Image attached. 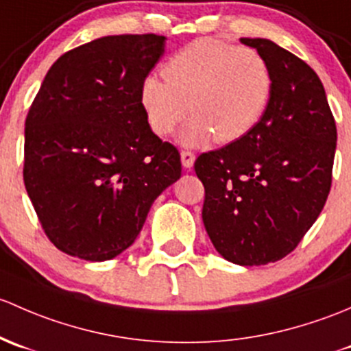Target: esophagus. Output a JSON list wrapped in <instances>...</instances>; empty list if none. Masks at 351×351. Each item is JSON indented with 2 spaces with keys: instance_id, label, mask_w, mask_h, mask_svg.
I'll list each match as a JSON object with an SVG mask.
<instances>
[{
  "instance_id": "1",
  "label": "esophagus",
  "mask_w": 351,
  "mask_h": 351,
  "mask_svg": "<svg viewBox=\"0 0 351 351\" xmlns=\"http://www.w3.org/2000/svg\"><path fill=\"white\" fill-rule=\"evenodd\" d=\"M194 154L193 152H189V150H182L180 152V160H182V165L186 169H191L194 165Z\"/></svg>"
}]
</instances>
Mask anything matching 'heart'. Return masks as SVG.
Returning a JSON list of instances; mask_svg holds the SVG:
<instances>
[{
  "label": "heart",
  "mask_w": 351,
  "mask_h": 351,
  "mask_svg": "<svg viewBox=\"0 0 351 351\" xmlns=\"http://www.w3.org/2000/svg\"><path fill=\"white\" fill-rule=\"evenodd\" d=\"M164 79L147 75L140 104L152 132H180L186 147H204L211 140L231 143L260 121L272 96V71L258 50L234 47L216 38H199L176 52L162 67Z\"/></svg>",
  "instance_id": "obj_1"
}]
</instances>
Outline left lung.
I'll use <instances>...</instances> for the list:
<instances>
[{
  "label": "left lung",
  "mask_w": 351,
  "mask_h": 351,
  "mask_svg": "<svg viewBox=\"0 0 351 351\" xmlns=\"http://www.w3.org/2000/svg\"><path fill=\"white\" fill-rule=\"evenodd\" d=\"M272 71V96L254 128L196 158L202 223L218 254L265 265L291 254L331 187L337 123L323 82L304 60L267 38H241Z\"/></svg>",
  "instance_id": "obj_1"
}]
</instances>
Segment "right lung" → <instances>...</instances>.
I'll return each mask as SVG.
<instances>
[{"instance_id": "1", "label": "right lung", "mask_w": 351, "mask_h": 351, "mask_svg": "<svg viewBox=\"0 0 351 351\" xmlns=\"http://www.w3.org/2000/svg\"><path fill=\"white\" fill-rule=\"evenodd\" d=\"M162 35H110L60 56L25 121L23 180L38 221L64 254L114 258L138 237L152 202L180 177L140 104Z\"/></svg>"}]
</instances>
